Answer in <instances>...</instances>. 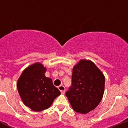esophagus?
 Here are the masks:
<instances>
[{"mask_svg": "<svg viewBox=\"0 0 128 128\" xmlns=\"http://www.w3.org/2000/svg\"><path fill=\"white\" fill-rule=\"evenodd\" d=\"M58 89L60 90L61 93L62 94H64L65 92V87L63 85H60L59 86H58Z\"/></svg>", "mask_w": 128, "mask_h": 128, "instance_id": "1", "label": "esophagus"}]
</instances>
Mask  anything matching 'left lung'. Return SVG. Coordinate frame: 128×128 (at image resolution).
Listing matches in <instances>:
<instances>
[{
    "mask_svg": "<svg viewBox=\"0 0 128 128\" xmlns=\"http://www.w3.org/2000/svg\"><path fill=\"white\" fill-rule=\"evenodd\" d=\"M105 78L90 60H81L73 67L72 85L66 92L72 109L86 114L93 110L102 100Z\"/></svg>",
    "mask_w": 128,
    "mask_h": 128,
    "instance_id": "1",
    "label": "left lung"
}]
</instances>
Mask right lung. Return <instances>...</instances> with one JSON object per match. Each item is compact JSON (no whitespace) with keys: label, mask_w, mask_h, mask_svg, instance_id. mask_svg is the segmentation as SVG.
<instances>
[{"label":"right lung","mask_w":128,"mask_h":128,"mask_svg":"<svg viewBox=\"0 0 128 128\" xmlns=\"http://www.w3.org/2000/svg\"><path fill=\"white\" fill-rule=\"evenodd\" d=\"M46 68L40 63L27 67L17 81V89L24 104L34 112L48 108L60 91L45 75Z\"/></svg>","instance_id":"1"}]
</instances>
